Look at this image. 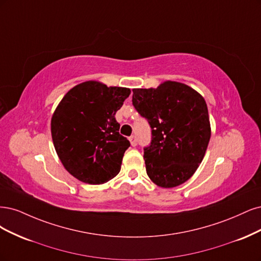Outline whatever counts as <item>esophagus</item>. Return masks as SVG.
Masks as SVG:
<instances>
[{"mask_svg":"<svg viewBox=\"0 0 261 261\" xmlns=\"http://www.w3.org/2000/svg\"><path fill=\"white\" fill-rule=\"evenodd\" d=\"M130 143H131L132 146H137L138 141H137V137L136 136H131L130 137Z\"/></svg>","mask_w":261,"mask_h":261,"instance_id":"obj_1","label":"esophagus"}]
</instances>
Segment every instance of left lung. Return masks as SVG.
I'll use <instances>...</instances> for the list:
<instances>
[{
    "instance_id": "8db88e82",
    "label": "left lung",
    "mask_w": 261,
    "mask_h": 261,
    "mask_svg": "<svg viewBox=\"0 0 261 261\" xmlns=\"http://www.w3.org/2000/svg\"><path fill=\"white\" fill-rule=\"evenodd\" d=\"M132 92L134 108L152 128V141L144 147L147 175L161 188L178 187L196 171L212 136L205 99L175 81Z\"/></svg>"
}]
</instances>
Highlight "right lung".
Masks as SVG:
<instances>
[{"label": "right lung", "mask_w": 261, "mask_h": 261, "mask_svg": "<svg viewBox=\"0 0 261 261\" xmlns=\"http://www.w3.org/2000/svg\"><path fill=\"white\" fill-rule=\"evenodd\" d=\"M130 93L128 88L86 81L67 92L56 107L51 120L54 147L75 179L103 184L119 173L130 142L119 134L115 115Z\"/></svg>", "instance_id": "1"}]
</instances>
